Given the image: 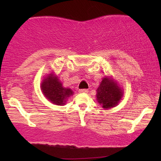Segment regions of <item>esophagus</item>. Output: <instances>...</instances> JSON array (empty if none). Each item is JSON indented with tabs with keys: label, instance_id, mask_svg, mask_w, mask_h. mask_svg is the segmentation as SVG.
<instances>
[{
	"label": "esophagus",
	"instance_id": "34e87169",
	"mask_svg": "<svg viewBox=\"0 0 161 161\" xmlns=\"http://www.w3.org/2000/svg\"><path fill=\"white\" fill-rule=\"evenodd\" d=\"M79 92H80V93H87L88 89H79Z\"/></svg>",
	"mask_w": 161,
	"mask_h": 161
}]
</instances>
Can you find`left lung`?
I'll use <instances>...</instances> for the list:
<instances>
[{"mask_svg":"<svg viewBox=\"0 0 161 161\" xmlns=\"http://www.w3.org/2000/svg\"><path fill=\"white\" fill-rule=\"evenodd\" d=\"M122 94V89L116 83L105 77L97 89V100L103 108H111L118 105Z\"/></svg>","mask_w":161,"mask_h":161,"instance_id":"obj_1","label":"left lung"}]
</instances>
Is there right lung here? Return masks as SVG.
<instances>
[{"mask_svg": "<svg viewBox=\"0 0 161 161\" xmlns=\"http://www.w3.org/2000/svg\"><path fill=\"white\" fill-rule=\"evenodd\" d=\"M41 88L47 99L53 104L58 105H64L67 99L74 93L69 88L63 87L58 77L53 74H50L44 79Z\"/></svg>", "mask_w": 161, "mask_h": 161, "instance_id": "obj_1", "label": "right lung"}]
</instances>
